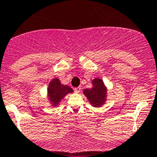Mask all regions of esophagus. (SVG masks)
<instances>
[{
    "label": "esophagus",
    "mask_w": 157,
    "mask_h": 157,
    "mask_svg": "<svg viewBox=\"0 0 157 157\" xmlns=\"http://www.w3.org/2000/svg\"><path fill=\"white\" fill-rule=\"evenodd\" d=\"M80 90H81V87L80 86L77 87V88L74 89V92H75L76 93H79V92H80Z\"/></svg>",
    "instance_id": "34e87169"
}]
</instances>
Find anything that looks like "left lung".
<instances>
[{"mask_svg": "<svg viewBox=\"0 0 157 157\" xmlns=\"http://www.w3.org/2000/svg\"><path fill=\"white\" fill-rule=\"evenodd\" d=\"M92 87L86 89L83 94L94 108H100L105 104L108 97V88L101 78L95 77L92 80Z\"/></svg>", "mask_w": 157, "mask_h": 157, "instance_id": "left-lung-1", "label": "left lung"}]
</instances>
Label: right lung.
Masks as SVG:
<instances>
[{"label":"right lung","instance_id":"obj_1","mask_svg":"<svg viewBox=\"0 0 157 157\" xmlns=\"http://www.w3.org/2000/svg\"><path fill=\"white\" fill-rule=\"evenodd\" d=\"M74 90L69 86L64 85L57 77L52 79L49 83L47 88V99L52 107H58L62 100L69 93H72Z\"/></svg>","mask_w":157,"mask_h":157}]
</instances>
